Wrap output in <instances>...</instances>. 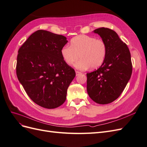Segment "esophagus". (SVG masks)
Instances as JSON below:
<instances>
[{
  "instance_id": "obj_1",
  "label": "esophagus",
  "mask_w": 147,
  "mask_h": 147,
  "mask_svg": "<svg viewBox=\"0 0 147 147\" xmlns=\"http://www.w3.org/2000/svg\"><path fill=\"white\" fill-rule=\"evenodd\" d=\"M75 73H76V75L77 76H78V75H80L82 73L80 72H79V71H75Z\"/></svg>"
}]
</instances>
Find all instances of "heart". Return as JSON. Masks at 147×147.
I'll list each match as a JSON object with an SVG mask.
<instances>
[{
    "label": "heart",
    "mask_w": 147,
    "mask_h": 147,
    "mask_svg": "<svg viewBox=\"0 0 147 147\" xmlns=\"http://www.w3.org/2000/svg\"><path fill=\"white\" fill-rule=\"evenodd\" d=\"M61 55L65 63L73 65L78 57L80 59L75 64L79 70H86L99 67L102 65L106 55V45L101 39L94 37L80 35L73 38L70 47L64 46L61 50Z\"/></svg>",
    "instance_id": "obj_1"
}]
</instances>
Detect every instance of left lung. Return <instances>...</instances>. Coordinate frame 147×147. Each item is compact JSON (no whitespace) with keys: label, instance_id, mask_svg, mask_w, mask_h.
<instances>
[{"label":"left lung","instance_id":"8db88e82","mask_svg":"<svg viewBox=\"0 0 147 147\" xmlns=\"http://www.w3.org/2000/svg\"><path fill=\"white\" fill-rule=\"evenodd\" d=\"M93 32L99 35L104 42L106 55L98 69L86 74L87 92L96 103L107 104L121 95L131 78V53L114 30L100 28Z\"/></svg>","mask_w":147,"mask_h":147}]
</instances>
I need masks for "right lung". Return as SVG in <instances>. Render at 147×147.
<instances>
[{
    "label": "right lung",
    "mask_w": 147,
    "mask_h": 147,
    "mask_svg": "<svg viewBox=\"0 0 147 147\" xmlns=\"http://www.w3.org/2000/svg\"><path fill=\"white\" fill-rule=\"evenodd\" d=\"M68 42L63 35L38 30L18 50L16 75L30 98L42 107L52 109L64 104L67 91L75 77L61 50Z\"/></svg>",
    "instance_id": "right-lung-1"
}]
</instances>
